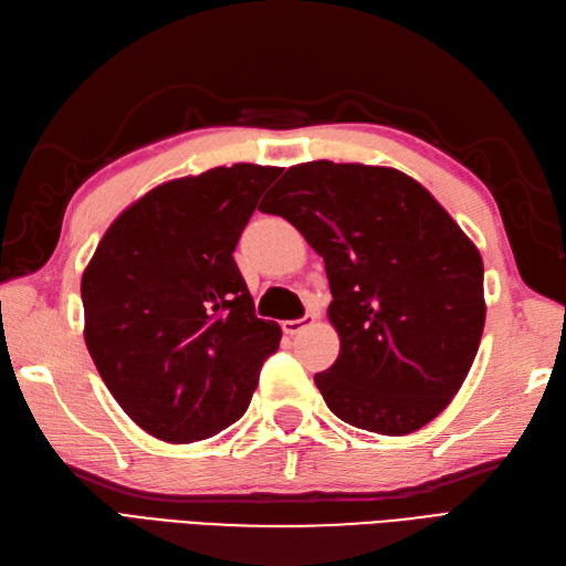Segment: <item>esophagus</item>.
I'll list each match as a JSON object with an SVG mask.
<instances>
[{
  "mask_svg": "<svg viewBox=\"0 0 566 566\" xmlns=\"http://www.w3.org/2000/svg\"><path fill=\"white\" fill-rule=\"evenodd\" d=\"M314 319H316V316H312V314H305V316H302V319H287V322H283L281 326H283L285 334L295 336V334H300L302 328H307L310 324H314Z\"/></svg>",
  "mask_w": 566,
  "mask_h": 566,
  "instance_id": "1",
  "label": "esophagus"
}]
</instances>
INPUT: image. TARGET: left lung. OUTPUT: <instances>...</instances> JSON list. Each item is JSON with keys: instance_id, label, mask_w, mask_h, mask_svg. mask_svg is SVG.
Segmentation results:
<instances>
[{"instance_id": "left-lung-1", "label": "left lung", "mask_w": 566, "mask_h": 566, "mask_svg": "<svg viewBox=\"0 0 566 566\" xmlns=\"http://www.w3.org/2000/svg\"><path fill=\"white\" fill-rule=\"evenodd\" d=\"M259 209L324 256L340 353L314 384L331 412L389 437L434 420L485 326V271L457 220L403 172L331 160L287 168Z\"/></svg>"}]
</instances>
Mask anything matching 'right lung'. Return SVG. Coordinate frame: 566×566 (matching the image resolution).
I'll return each instance as SVG.
<instances>
[{
    "label": "right lung",
    "mask_w": 566,
    "mask_h": 566,
    "mask_svg": "<svg viewBox=\"0 0 566 566\" xmlns=\"http://www.w3.org/2000/svg\"><path fill=\"white\" fill-rule=\"evenodd\" d=\"M281 168L238 163L150 189L107 228L81 279L84 338L115 401L163 442L244 416L281 326L254 314L232 259Z\"/></svg>",
    "instance_id": "right-lung-1"
}]
</instances>
